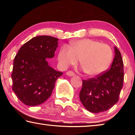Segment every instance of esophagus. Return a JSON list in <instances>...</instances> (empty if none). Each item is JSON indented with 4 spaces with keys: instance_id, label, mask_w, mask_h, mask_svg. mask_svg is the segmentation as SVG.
<instances>
[{
    "instance_id": "esophagus-1",
    "label": "esophagus",
    "mask_w": 135,
    "mask_h": 135,
    "mask_svg": "<svg viewBox=\"0 0 135 135\" xmlns=\"http://www.w3.org/2000/svg\"><path fill=\"white\" fill-rule=\"evenodd\" d=\"M66 75L68 76H70V77H72L73 76H74V73H73V71H67V73H66Z\"/></svg>"
}]
</instances>
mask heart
<instances>
[{
  "label": "heart",
  "instance_id": "heart-1",
  "mask_svg": "<svg viewBox=\"0 0 135 135\" xmlns=\"http://www.w3.org/2000/svg\"><path fill=\"white\" fill-rule=\"evenodd\" d=\"M113 51L106 44L84 38L73 41L70 47L64 46L59 50L58 61L60 67L65 69L75 65L80 59V64L89 76L95 77L103 73L111 62Z\"/></svg>",
  "mask_w": 135,
  "mask_h": 135
}]
</instances>
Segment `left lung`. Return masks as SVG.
<instances>
[{
  "mask_svg": "<svg viewBox=\"0 0 135 135\" xmlns=\"http://www.w3.org/2000/svg\"><path fill=\"white\" fill-rule=\"evenodd\" d=\"M111 68L97 78L84 80L79 93L81 104L87 110L99 113L111 108L118 100L124 80L123 62L120 52L114 47Z\"/></svg>",
  "mask_w": 135,
  "mask_h": 135,
  "instance_id": "8db88e82",
  "label": "left lung"
}]
</instances>
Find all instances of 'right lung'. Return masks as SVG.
Segmentation results:
<instances>
[{"label": "right lung", "instance_id": "obj_1", "mask_svg": "<svg viewBox=\"0 0 135 135\" xmlns=\"http://www.w3.org/2000/svg\"><path fill=\"white\" fill-rule=\"evenodd\" d=\"M58 39L38 36L22 46L13 61L12 90L21 101L36 106L51 97L56 80L62 75L49 66L58 47Z\"/></svg>", "mask_w": 135, "mask_h": 135}]
</instances>
